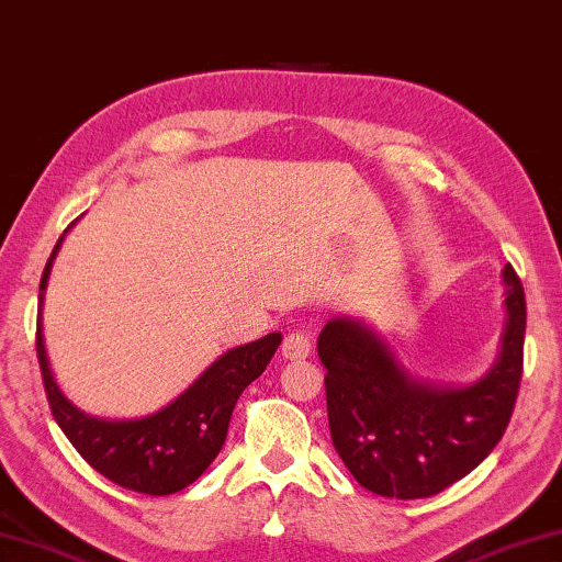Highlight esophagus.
Instances as JSON below:
<instances>
[{
    "instance_id": "34e87169",
    "label": "esophagus",
    "mask_w": 562,
    "mask_h": 562,
    "mask_svg": "<svg viewBox=\"0 0 562 562\" xmlns=\"http://www.w3.org/2000/svg\"><path fill=\"white\" fill-rule=\"evenodd\" d=\"M312 353V334L304 329H294L282 341V356L290 361H304Z\"/></svg>"
}]
</instances>
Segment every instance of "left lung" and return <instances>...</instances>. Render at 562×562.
Returning <instances> with one entry per match:
<instances>
[{
    "mask_svg": "<svg viewBox=\"0 0 562 562\" xmlns=\"http://www.w3.org/2000/svg\"><path fill=\"white\" fill-rule=\"evenodd\" d=\"M506 329L488 375L467 387L411 379L379 331L361 319H331L316 351L326 369L331 442L356 482L391 498H427L467 476L502 440L524 375L526 297L504 268Z\"/></svg>",
    "mask_w": 562,
    "mask_h": 562,
    "instance_id": "obj_1",
    "label": "left lung"
}]
</instances>
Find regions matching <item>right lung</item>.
Returning <instances> with one entry per match:
<instances>
[{
	"mask_svg": "<svg viewBox=\"0 0 562 562\" xmlns=\"http://www.w3.org/2000/svg\"><path fill=\"white\" fill-rule=\"evenodd\" d=\"M60 240L41 274L38 312L44 307L50 262L56 258ZM280 341L282 334L274 331L258 341L231 349L165 411L142 417V420L115 423L80 413L58 391L54 373L48 369L41 314L36 319L41 379H44L50 413L58 427L95 472L122 488L149 496L181 492L206 472L226 442L233 407L240 393L265 371Z\"/></svg>",
	"mask_w": 562,
	"mask_h": 562,
	"instance_id": "obj_1",
	"label": "right lung"
}]
</instances>
